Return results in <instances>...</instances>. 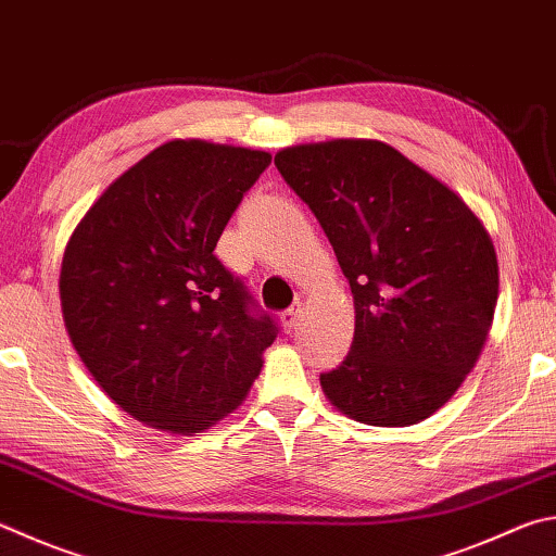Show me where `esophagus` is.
I'll use <instances>...</instances> for the list:
<instances>
[{
    "label": "esophagus",
    "instance_id": "obj_1",
    "mask_svg": "<svg viewBox=\"0 0 556 556\" xmlns=\"http://www.w3.org/2000/svg\"><path fill=\"white\" fill-rule=\"evenodd\" d=\"M299 318H301V304L291 306V308H287L285 313H281V326H285L287 332H291V330L296 328V320Z\"/></svg>",
    "mask_w": 556,
    "mask_h": 556
}]
</instances>
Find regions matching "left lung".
Returning <instances> with one entry per match:
<instances>
[{"instance_id": "left-lung-1", "label": "left lung", "mask_w": 556, "mask_h": 556, "mask_svg": "<svg viewBox=\"0 0 556 556\" xmlns=\"http://www.w3.org/2000/svg\"><path fill=\"white\" fill-rule=\"evenodd\" d=\"M275 165L326 230L355 301V338L320 375L348 418L408 428L454 396L486 345L496 248L445 181L371 138L279 150Z\"/></svg>"}]
</instances>
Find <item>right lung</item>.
<instances>
[{"label": "right lung", "instance_id": "right-lung-1", "mask_svg": "<svg viewBox=\"0 0 556 556\" xmlns=\"http://www.w3.org/2000/svg\"><path fill=\"white\" fill-rule=\"evenodd\" d=\"M269 163L265 150L167 140L111 181L67 240L70 342L106 396L148 428L216 426L245 401L277 338L214 252Z\"/></svg>", "mask_w": 556, "mask_h": 556}]
</instances>
